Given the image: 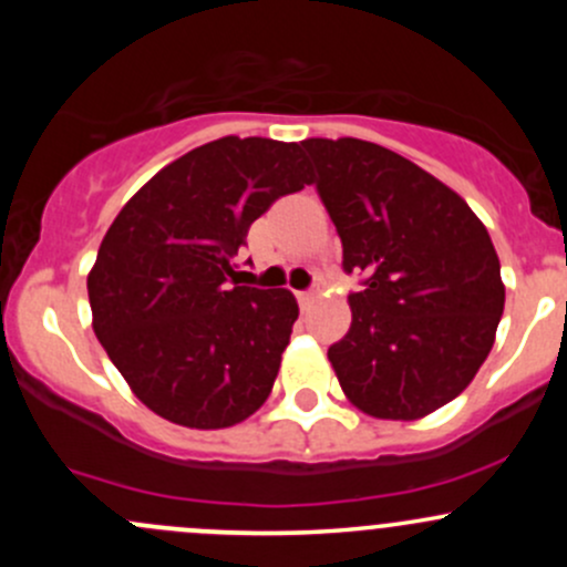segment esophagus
I'll use <instances>...</instances> for the list:
<instances>
[{
	"label": "esophagus",
	"mask_w": 567,
	"mask_h": 567,
	"mask_svg": "<svg viewBox=\"0 0 567 567\" xmlns=\"http://www.w3.org/2000/svg\"><path fill=\"white\" fill-rule=\"evenodd\" d=\"M296 299H299L301 307H310L312 301H316V293H312V290H299V293H296Z\"/></svg>",
	"instance_id": "obj_1"
}]
</instances>
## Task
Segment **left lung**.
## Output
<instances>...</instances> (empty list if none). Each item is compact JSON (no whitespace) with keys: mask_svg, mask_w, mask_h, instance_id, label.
<instances>
[{"mask_svg":"<svg viewBox=\"0 0 567 567\" xmlns=\"http://www.w3.org/2000/svg\"><path fill=\"white\" fill-rule=\"evenodd\" d=\"M342 241L351 329L329 348L346 398L375 420H422L472 384L505 282L488 230L439 177L375 142L305 140Z\"/></svg>","mask_w":567,"mask_h":567,"instance_id":"1","label":"left lung"}]
</instances>
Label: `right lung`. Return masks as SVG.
<instances>
[{
    "label": "right lung",
    "instance_id": "obj_1",
    "mask_svg": "<svg viewBox=\"0 0 567 567\" xmlns=\"http://www.w3.org/2000/svg\"><path fill=\"white\" fill-rule=\"evenodd\" d=\"M312 181L299 142L225 136L158 169L112 221L87 274L93 331L158 416L219 431L266 403L299 305L238 285L233 257L274 199Z\"/></svg>",
    "mask_w": 567,
    "mask_h": 567
}]
</instances>
